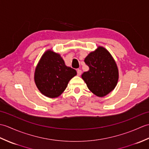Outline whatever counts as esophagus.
<instances>
[{
    "mask_svg": "<svg viewBox=\"0 0 149 149\" xmlns=\"http://www.w3.org/2000/svg\"><path fill=\"white\" fill-rule=\"evenodd\" d=\"M77 75H79V76H80V75H81V74H82L81 70L77 69Z\"/></svg>",
    "mask_w": 149,
    "mask_h": 149,
    "instance_id": "34e87169",
    "label": "esophagus"
}]
</instances>
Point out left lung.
<instances>
[{
  "mask_svg": "<svg viewBox=\"0 0 149 149\" xmlns=\"http://www.w3.org/2000/svg\"><path fill=\"white\" fill-rule=\"evenodd\" d=\"M84 62L90 69L82 74V78L91 92L102 97L115 89L118 80V70L105 48L98 47L86 57Z\"/></svg>",
  "mask_w": 149,
  "mask_h": 149,
  "instance_id": "8db88e82",
  "label": "left lung"
}]
</instances>
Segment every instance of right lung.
<instances>
[{"mask_svg":"<svg viewBox=\"0 0 149 149\" xmlns=\"http://www.w3.org/2000/svg\"><path fill=\"white\" fill-rule=\"evenodd\" d=\"M76 75V70L66 66L59 54L48 50L36 66L34 82L43 95L56 98L65 91L70 80Z\"/></svg>","mask_w":149,"mask_h":149,"instance_id":"1","label":"right lung"}]
</instances>
